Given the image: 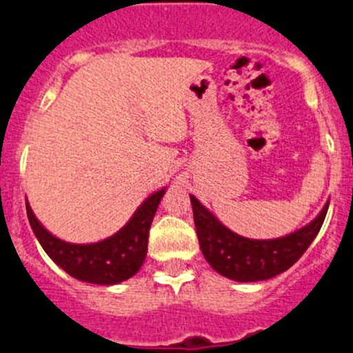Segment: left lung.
<instances>
[{
    "label": "left lung",
    "mask_w": 353,
    "mask_h": 353,
    "mask_svg": "<svg viewBox=\"0 0 353 353\" xmlns=\"http://www.w3.org/2000/svg\"><path fill=\"white\" fill-rule=\"evenodd\" d=\"M200 249L219 274L234 281H264L293 266L318 236L328 203L316 219L290 236L272 241L241 237L222 225L195 196H190Z\"/></svg>",
    "instance_id": "left-lung-1"
}]
</instances>
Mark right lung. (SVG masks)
<instances>
[{"label": "right lung", "mask_w": 353, "mask_h": 353, "mask_svg": "<svg viewBox=\"0 0 353 353\" xmlns=\"http://www.w3.org/2000/svg\"><path fill=\"white\" fill-rule=\"evenodd\" d=\"M163 193L165 190L148 196L119 232L96 244H69L54 237L37 221L28 203L26 215L41 248L57 266L75 279L109 286L130 279L145 263L148 234Z\"/></svg>", "instance_id": "add662e5"}]
</instances>
